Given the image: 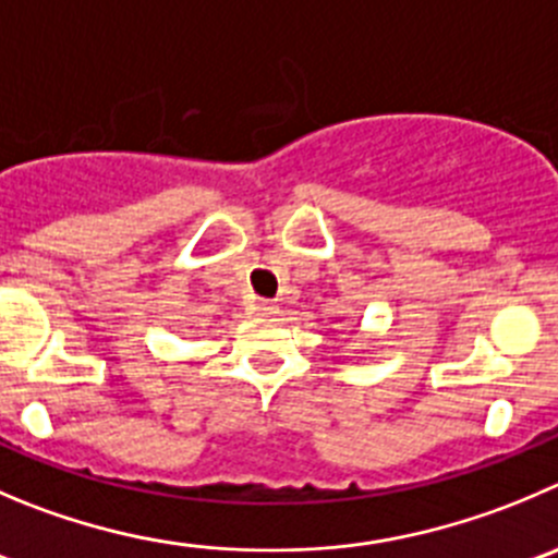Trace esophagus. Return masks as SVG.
Returning <instances> with one entry per match:
<instances>
[{"mask_svg": "<svg viewBox=\"0 0 558 558\" xmlns=\"http://www.w3.org/2000/svg\"><path fill=\"white\" fill-rule=\"evenodd\" d=\"M254 312H257V315H263V317H274L276 312H279V306H276V301H257V304H254Z\"/></svg>", "mask_w": 558, "mask_h": 558, "instance_id": "esophagus-1", "label": "esophagus"}]
</instances>
